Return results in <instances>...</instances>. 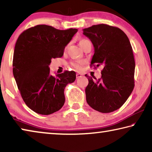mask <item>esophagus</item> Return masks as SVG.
Returning <instances> with one entry per match:
<instances>
[{
    "instance_id": "34e87169",
    "label": "esophagus",
    "mask_w": 152,
    "mask_h": 152,
    "mask_svg": "<svg viewBox=\"0 0 152 152\" xmlns=\"http://www.w3.org/2000/svg\"><path fill=\"white\" fill-rule=\"evenodd\" d=\"M82 74H81L80 73L76 74V78H77V79L80 78V77H82Z\"/></svg>"
}]
</instances>
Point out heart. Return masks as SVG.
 I'll return each instance as SVG.
<instances>
[{"label": "heart", "mask_w": 152, "mask_h": 152, "mask_svg": "<svg viewBox=\"0 0 152 152\" xmlns=\"http://www.w3.org/2000/svg\"><path fill=\"white\" fill-rule=\"evenodd\" d=\"M86 39H82L80 41V45H81L82 43H83L84 41H86ZM84 64V61L82 60H78V61H76L72 63V66L74 67V68L76 69H80L82 68V66Z\"/></svg>", "instance_id": "heart-1"}]
</instances>
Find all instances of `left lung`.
<instances>
[{
	"instance_id": "obj_1",
	"label": "left lung",
	"mask_w": 152,
	"mask_h": 152,
	"mask_svg": "<svg viewBox=\"0 0 152 152\" xmlns=\"http://www.w3.org/2000/svg\"><path fill=\"white\" fill-rule=\"evenodd\" d=\"M83 34L94 48L91 65L103 66L99 80H93L85 75L88 79L86 102L97 111L113 112L125 103L134 88L135 63L132 47L125 33L116 27L92 25L84 29Z\"/></svg>"
}]
</instances>
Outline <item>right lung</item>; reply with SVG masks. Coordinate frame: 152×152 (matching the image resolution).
<instances>
[{
  "mask_svg": "<svg viewBox=\"0 0 152 152\" xmlns=\"http://www.w3.org/2000/svg\"><path fill=\"white\" fill-rule=\"evenodd\" d=\"M77 31L38 25L24 31L17 39L13 76L25 104L38 114L48 115L60 110L65 102V87L75 81V72L52 76L49 65L52 58L62 57L65 47Z\"/></svg>",
  "mask_w": 152,
  "mask_h": 152,
  "instance_id": "add662e5",
  "label": "right lung"
}]
</instances>
